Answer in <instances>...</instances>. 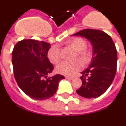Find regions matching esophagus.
<instances>
[{
	"mask_svg": "<svg viewBox=\"0 0 126 126\" xmlns=\"http://www.w3.org/2000/svg\"><path fill=\"white\" fill-rule=\"evenodd\" d=\"M65 78H67V79H70V80H72V78H73V77H72V76H65Z\"/></svg>",
	"mask_w": 126,
	"mask_h": 126,
	"instance_id": "1",
	"label": "esophagus"
}]
</instances>
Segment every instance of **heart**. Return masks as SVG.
<instances>
[{
    "label": "heart",
    "mask_w": 126,
    "mask_h": 126,
    "mask_svg": "<svg viewBox=\"0 0 126 126\" xmlns=\"http://www.w3.org/2000/svg\"><path fill=\"white\" fill-rule=\"evenodd\" d=\"M66 44L73 50L75 51L74 59H78L81 61L80 62V60L75 59L71 62H62L57 66L56 70L58 73L63 75L69 76L81 68V63L83 65H87L88 63H90L92 59V52L87 48V42L82 37H76L69 39L67 41ZM48 58L50 63L54 65H57L60 62L61 60V54L59 46H54L49 49Z\"/></svg>",
    "instance_id": "heart-1"
}]
</instances>
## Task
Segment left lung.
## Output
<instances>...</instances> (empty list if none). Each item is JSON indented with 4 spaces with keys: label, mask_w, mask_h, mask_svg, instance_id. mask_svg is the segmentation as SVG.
Listing matches in <instances>:
<instances>
[{
    "label": "left lung",
    "mask_w": 126,
    "mask_h": 126,
    "mask_svg": "<svg viewBox=\"0 0 126 126\" xmlns=\"http://www.w3.org/2000/svg\"><path fill=\"white\" fill-rule=\"evenodd\" d=\"M74 35L88 39L93 46L91 63L81 72L82 84L76 92L86 98H95L102 95L113 81L117 71V49L112 38L100 30L86 29Z\"/></svg>",
    "instance_id": "left-lung-1"
}]
</instances>
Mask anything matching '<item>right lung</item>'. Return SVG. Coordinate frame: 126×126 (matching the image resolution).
I'll list each match as a JSON object with an SVG mask.
<instances>
[{"label":"right lung","instance_id":"1","mask_svg":"<svg viewBox=\"0 0 126 126\" xmlns=\"http://www.w3.org/2000/svg\"><path fill=\"white\" fill-rule=\"evenodd\" d=\"M50 44L31 39L15 45L12 52L14 74L19 87L30 97L44 100L54 95L59 82L65 77L57 74L48 78L54 67L48 60Z\"/></svg>","mask_w":126,"mask_h":126}]
</instances>
